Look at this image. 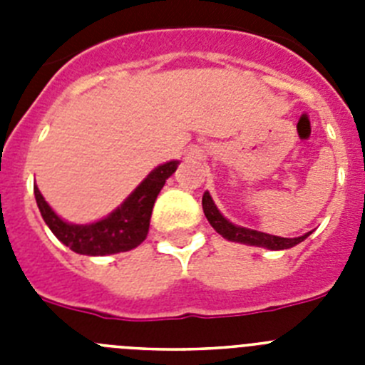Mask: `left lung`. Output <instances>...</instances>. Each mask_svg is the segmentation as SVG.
I'll use <instances>...</instances> for the list:
<instances>
[{
	"label": "left lung",
	"mask_w": 365,
	"mask_h": 365,
	"mask_svg": "<svg viewBox=\"0 0 365 365\" xmlns=\"http://www.w3.org/2000/svg\"><path fill=\"white\" fill-rule=\"evenodd\" d=\"M202 210H205L206 219L210 221V225L214 227V230L217 234H221L225 240L228 241H237V243H247L254 245V247H263L270 248V250H285V248H291L294 245L302 243L309 234L302 235V237H294V240H289V237H278V235H270L265 232L250 230V228L235 227L230 221L222 217L219 214V210L215 208L214 201H212L210 193H202Z\"/></svg>",
	"instance_id": "8db88e82"
}]
</instances>
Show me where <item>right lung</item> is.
Segmentation results:
<instances>
[{"mask_svg":"<svg viewBox=\"0 0 365 365\" xmlns=\"http://www.w3.org/2000/svg\"><path fill=\"white\" fill-rule=\"evenodd\" d=\"M177 164L179 163L172 160V163L155 168L143 180V185L138 186L117 210L93 225H69L51 210V206L45 202L43 195L36 186H34V195H36L38 208L47 227L73 252L86 254V256L125 252L146 240L155 199L168 177L177 170Z\"/></svg>","mask_w":365,"mask_h":365,"instance_id":"right-lung-1","label":"right lung"}]
</instances>
